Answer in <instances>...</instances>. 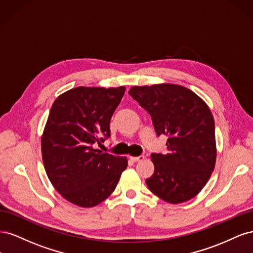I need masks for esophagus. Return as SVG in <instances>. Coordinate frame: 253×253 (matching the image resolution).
I'll use <instances>...</instances> for the list:
<instances>
[{
  "label": "esophagus",
  "mask_w": 253,
  "mask_h": 253,
  "mask_svg": "<svg viewBox=\"0 0 253 253\" xmlns=\"http://www.w3.org/2000/svg\"><path fill=\"white\" fill-rule=\"evenodd\" d=\"M129 158H131V160H133V162L137 163V162H142V160L144 159V156L143 155H140V156H131Z\"/></svg>",
  "instance_id": "34e87169"
}]
</instances>
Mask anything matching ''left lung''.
Returning a JSON list of instances; mask_svg holds the SVG:
<instances>
[{
	"mask_svg": "<svg viewBox=\"0 0 253 253\" xmlns=\"http://www.w3.org/2000/svg\"><path fill=\"white\" fill-rule=\"evenodd\" d=\"M152 117L156 134L169 136L168 153L152 154L154 173L147 186L163 201L181 204L208 182L216 162L215 126L203 99L172 83L132 86L128 90Z\"/></svg>",
	"mask_w": 253,
	"mask_h": 253,
	"instance_id": "1",
	"label": "left lung"
}]
</instances>
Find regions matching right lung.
Listing matches in <instances>:
<instances>
[{"instance_id":"add662e5","label":"right lung","mask_w":253,"mask_h":253,"mask_svg":"<svg viewBox=\"0 0 253 253\" xmlns=\"http://www.w3.org/2000/svg\"><path fill=\"white\" fill-rule=\"evenodd\" d=\"M126 87L78 86L53 101L41 137L47 177L70 203L90 208L116 188L127 158L102 153L96 144L110 137L112 115Z\"/></svg>"}]
</instances>
